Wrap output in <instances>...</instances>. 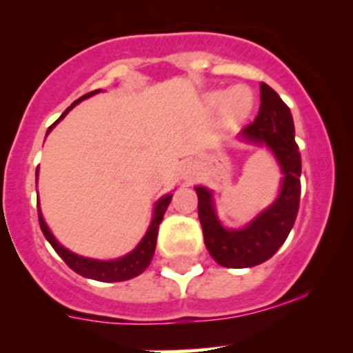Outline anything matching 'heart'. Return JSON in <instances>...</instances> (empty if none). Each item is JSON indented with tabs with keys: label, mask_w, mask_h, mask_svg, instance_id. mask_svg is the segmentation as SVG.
<instances>
[{
	"label": "heart",
	"mask_w": 353,
	"mask_h": 353,
	"mask_svg": "<svg viewBox=\"0 0 353 353\" xmlns=\"http://www.w3.org/2000/svg\"><path fill=\"white\" fill-rule=\"evenodd\" d=\"M208 103L213 106H219L223 103V114L230 120H239L250 112L253 105V94L247 86H233L228 91H213L210 93Z\"/></svg>",
	"instance_id": "b5f03b06"
}]
</instances>
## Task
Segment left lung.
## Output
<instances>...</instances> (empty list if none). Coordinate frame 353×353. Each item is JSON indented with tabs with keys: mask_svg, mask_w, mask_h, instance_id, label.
Here are the masks:
<instances>
[{
	"mask_svg": "<svg viewBox=\"0 0 353 353\" xmlns=\"http://www.w3.org/2000/svg\"><path fill=\"white\" fill-rule=\"evenodd\" d=\"M245 140L263 143L272 150L283 172L282 192L270 208L260 213L243 230H225L215 215L212 193L196 187L198 219L207 250L216 263L228 268H247L267 262L287 240L300 205L302 158L295 141L290 108L270 86L260 83V110L243 128Z\"/></svg>",
	"mask_w": 353,
	"mask_h": 353,
	"instance_id": "8db88e82",
	"label": "left lung"
}]
</instances>
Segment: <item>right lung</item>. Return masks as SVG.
<instances>
[{
	"mask_svg": "<svg viewBox=\"0 0 353 353\" xmlns=\"http://www.w3.org/2000/svg\"><path fill=\"white\" fill-rule=\"evenodd\" d=\"M98 91L100 90H94V91H91V93H86L85 97L80 98V100L74 101L73 105H71L70 108L66 110L61 117H59V120H61V118L65 117V114L68 113L70 110L77 105V103L85 100V98H90L91 94L98 93ZM58 121H54V123L50 126L48 132L58 123ZM37 173H38V170H37ZM170 201H172V195H166L161 198V200H158V203L155 207V213H153L152 225H150L148 232H146L143 240L138 243V247L134 248L132 253H128V255L123 256V259L112 260V262H100V260H91V259H85V256H78V255H74L73 252L66 250L65 247H61V245L54 240V236L51 235L48 227H46L45 220H43L41 212H39V208H38L39 228H41L45 239L50 241L51 247L54 248V252L61 256L63 262L68 265L71 270L77 272L78 275L86 276V279L98 280V282H123V280H130V279H133V276H138L140 273H143L145 268L148 267L150 262H152L153 253H155V247H157L158 227H160L161 220H163V215H165L166 208H168Z\"/></svg>",
	"mask_w": 353,
	"mask_h": 353,
	"instance_id": "1",
	"label": "right lung"
}]
</instances>
